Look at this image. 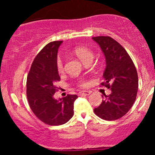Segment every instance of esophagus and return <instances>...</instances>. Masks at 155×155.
Listing matches in <instances>:
<instances>
[{
  "label": "esophagus",
  "mask_w": 155,
  "mask_h": 155,
  "mask_svg": "<svg viewBox=\"0 0 155 155\" xmlns=\"http://www.w3.org/2000/svg\"><path fill=\"white\" fill-rule=\"evenodd\" d=\"M91 91H81V92H79V93H78V95H89L91 94Z\"/></svg>",
  "instance_id": "1"
}]
</instances>
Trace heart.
<instances>
[{"label": "heart", "instance_id": "1", "mask_svg": "<svg viewBox=\"0 0 155 155\" xmlns=\"http://www.w3.org/2000/svg\"><path fill=\"white\" fill-rule=\"evenodd\" d=\"M74 53L77 55L78 58H79L84 63L86 61L90 60H93L94 57H95V54L91 49H89L87 47H79L76 48L74 50ZM56 67L58 72L59 74H63L65 71V67H64V63L63 60L60 58H58L56 61ZM78 87H84L87 85V82L85 81L84 79H79V81L76 83Z\"/></svg>", "mask_w": 155, "mask_h": 155}]
</instances>
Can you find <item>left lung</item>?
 <instances>
[{
  "instance_id": "left-lung-1",
  "label": "left lung",
  "mask_w": 155,
  "mask_h": 155,
  "mask_svg": "<svg viewBox=\"0 0 155 155\" xmlns=\"http://www.w3.org/2000/svg\"><path fill=\"white\" fill-rule=\"evenodd\" d=\"M105 54L106 68L101 86L111 88L109 95L94 109L103 120H116L125 115L136 101L138 87L137 71L128 53L116 40L109 36L92 37ZM104 97V96H103Z\"/></svg>"
}]
</instances>
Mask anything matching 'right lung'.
Here are the masks:
<instances>
[{
    "instance_id": "obj_1",
    "label": "right lung",
    "mask_w": 155,
    "mask_h": 155,
    "mask_svg": "<svg viewBox=\"0 0 155 155\" xmlns=\"http://www.w3.org/2000/svg\"><path fill=\"white\" fill-rule=\"evenodd\" d=\"M63 41L47 44L35 56L27 77V98L32 111L44 123L63 124L74 115L76 95H67L60 100L53 97L60 81L56 67L58 47Z\"/></svg>"
}]
</instances>
